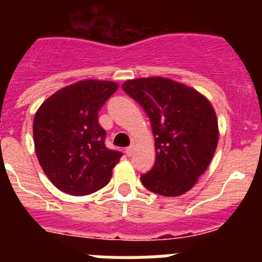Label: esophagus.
<instances>
[{
  "instance_id": "esophagus-1",
  "label": "esophagus",
  "mask_w": 262,
  "mask_h": 262,
  "mask_svg": "<svg viewBox=\"0 0 262 262\" xmlns=\"http://www.w3.org/2000/svg\"><path fill=\"white\" fill-rule=\"evenodd\" d=\"M134 152H135V145H129V147L126 149L127 156H133Z\"/></svg>"
}]
</instances>
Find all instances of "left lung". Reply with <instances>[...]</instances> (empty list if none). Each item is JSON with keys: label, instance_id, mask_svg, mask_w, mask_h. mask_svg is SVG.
<instances>
[{"label": "left lung", "instance_id": "8db88e82", "mask_svg": "<svg viewBox=\"0 0 262 262\" xmlns=\"http://www.w3.org/2000/svg\"><path fill=\"white\" fill-rule=\"evenodd\" d=\"M122 88L151 119L156 161L140 176L149 191L178 196L206 172L219 140L211 102L194 88L166 77L127 80Z\"/></svg>", "mask_w": 262, "mask_h": 262}]
</instances>
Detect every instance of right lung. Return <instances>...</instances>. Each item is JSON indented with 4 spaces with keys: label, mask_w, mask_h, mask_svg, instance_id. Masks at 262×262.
<instances>
[{
    "label": "right lung",
    "mask_w": 262,
    "mask_h": 262,
    "mask_svg": "<svg viewBox=\"0 0 262 262\" xmlns=\"http://www.w3.org/2000/svg\"><path fill=\"white\" fill-rule=\"evenodd\" d=\"M118 86L114 81H77L48 97L35 113L36 157L59 190L88 195L110 181L122 154L105 145L98 111Z\"/></svg>",
    "instance_id": "obj_1"
}]
</instances>
